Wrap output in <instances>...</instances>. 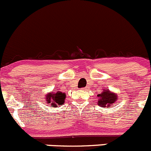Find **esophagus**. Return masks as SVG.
<instances>
[{"mask_svg": "<svg viewBox=\"0 0 151 151\" xmlns=\"http://www.w3.org/2000/svg\"><path fill=\"white\" fill-rule=\"evenodd\" d=\"M86 88H87V87H86ZM81 89H83V90H85V89H86V88H82Z\"/></svg>", "mask_w": 151, "mask_h": 151, "instance_id": "esophagus-1", "label": "esophagus"}]
</instances>
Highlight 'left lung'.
Here are the masks:
<instances>
[{
    "instance_id": "obj_1",
    "label": "left lung",
    "mask_w": 151,
    "mask_h": 151,
    "mask_svg": "<svg viewBox=\"0 0 151 151\" xmlns=\"http://www.w3.org/2000/svg\"><path fill=\"white\" fill-rule=\"evenodd\" d=\"M98 104L104 107H109L115 103L117 100V95L110 92L109 89H105L102 93L98 94Z\"/></svg>"
}]
</instances>
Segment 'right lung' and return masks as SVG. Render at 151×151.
I'll return each instance as SVG.
<instances>
[{
	"label": "right lung",
	"instance_id": "right-lung-1",
	"mask_svg": "<svg viewBox=\"0 0 151 151\" xmlns=\"http://www.w3.org/2000/svg\"><path fill=\"white\" fill-rule=\"evenodd\" d=\"M65 98L66 94L59 91L57 92H48L46 95V102L50 104L51 107H57L65 103Z\"/></svg>",
	"mask_w": 151,
	"mask_h": 151
}]
</instances>
